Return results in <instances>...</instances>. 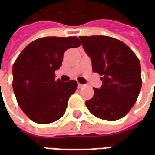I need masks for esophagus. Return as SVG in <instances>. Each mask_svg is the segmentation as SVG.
I'll list each match as a JSON object with an SVG mask.
<instances>
[{
	"instance_id": "1",
	"label": "esophagus",
	"mask_w": 155,
	"mask_h": 155,
	"mask_svg": "<svg viewBox=\"0 0 155 155\" xmlns=\"http://www.w3.org/2000/svg\"><path fill=\"white\" fill-rule=\"evenodd\" d=\"M84 84H78V88H79V89H81V88H83V87H84Z\"/></svg>"
}]
</instances>
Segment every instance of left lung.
<instances>
[{"label":"left lung","mask_w":155,"mask_h":155,"mask_svg":"<svg viewBox=\"0 0 155 155\" xmlns=\"http://www.w3.org/2000/svg\"><path fill=\"white\" fill-rule=\"evenodd\" d=\"M91 57L92 69L102 75V86L94 88L92 99L85 104L91 114L109 121L120 120L131 110L141 86L139 59L122 41L105 35L80 36Z\"/></svg>","instance_id":"obj_1"}]
</instances>
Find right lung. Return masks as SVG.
I'll list each match as a JSON object with an SVG mask.
<instances>
[{
    "mask_svg": "<svg viewBox=\"0 0 155 155\" xmlns=\"http://www.w3.org/2000/svg\"><path fill=\"white\" fill-rule=\"evenodd\" d=\"M81 45L75 36L43 37L32 41L12 68V87L22 111L35 123L50 124L63 116L77 82L55 80L64 51Z\"/></svg>",
    "mask_w": 155,
    "mask_h": 155,
    "instance_id": "right-lung-1",
    "label": "right lung"
}]
</instances>
